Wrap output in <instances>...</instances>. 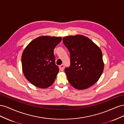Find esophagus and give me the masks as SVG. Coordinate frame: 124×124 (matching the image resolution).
Wrapping results in <instances>:
<instances>
[{"label":"esophagus","instance_id":"esophagus-1","mask_svg":"<svg viewBox=\"0 0 124 124\" xmlns=\"http://www.w3.org/2000/svg\"><path fill=\"white\" fill-rule=\"evenodd\" d=\"M64 68H65V66L63 64H62L59 66V69L61 71H63V70H64Z\"/></svg>","mask_w":124,"mask_h":124}]
</instances>
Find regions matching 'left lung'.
Returning <instances> with one entry per match:
<instances>
[{
  "label": "left lung",
  "instance_id": "1",
  "mask_svg": "<svg viewBox=\"0 0 124 124\" xmlns=\"http://www.w3.org/2000/svg\"><path fill=\"white\" fill-rule=\"evenodd\" d=\"M62 41L70 52V65L65 69L70 84L78 89L91 87L103 72L104 63L100 48L82 35L65 37Z\"/></svg>",
  "mask_w": 124,
  "mask_h": 124
}]
</instances>
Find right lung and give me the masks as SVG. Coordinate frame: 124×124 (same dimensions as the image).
Returning <instances> with one entry per match:
<instances>
[{"label": "right lung", "instance_id": "1", "mask_svg": "<svg viewBox=\"0 0 124 124\" xmlns=\"http://www.w3.org/2000/svg\"><path fill=\"white\" fill-rule=\"evenodd\" d=\"M62 41L60 37L41 36L29 43L22 56L26 78L37 87L45 88L54 82L59 71L54 49Z\"/></svg>", "mask_w": 124, "mask_h": 124}]
</instances>
